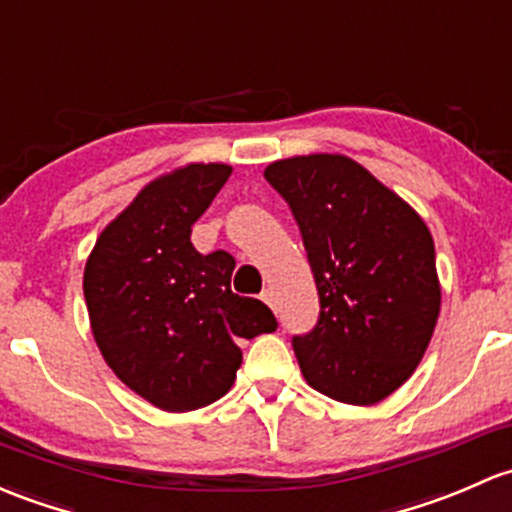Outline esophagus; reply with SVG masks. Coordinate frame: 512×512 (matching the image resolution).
<instances>
[{
  "mask_svg": "<svg viewBox=\"0 0 512 512\" xmlns=\"http://www.w3.org/2000/svg\"><path fill=\"white\" fill-rule=\"evenodd\" d=\"M260 297H262V301H265L267 306H272V309L277 311V301H274V292H272V289H265V292H262Z\"/></svg>",
  "mask_w": 512,
  "mask_h": 512,
  "instance_id": "1",
  "label": "esophagus"
}]
</instances>
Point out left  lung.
<instances>
[{
    "instance_id": "obj_1",
    "label": "left lung",
    "mask_w": 512,
    "mask_h": 512,
    "mask_svg": "<svg viewBox=\"0 0 512 512\" xmlns=\"http://www.w3.org/2000/svg\"><path fill=\"white\" fill-rule=\"evenodd\" d=\"M265 179L292 208L319 289V321L292 338L306 383L348 405L385 400L414 373L439 319L432 233L343 154L279 159Z\"/></svg>"
}]
</instances>
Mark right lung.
<instances>
[{"instance_id": "1", "label": "right lung", "mask_w": 512, "mask_h": 512, "mask_svg": "<svg viewBox=\"0 0 512 512\" xmlns=\"http://www.w3.org/2000/svg\"><path fill=\"white\" fill-rule=\"evenodd\" d=\"M230 174L228 164H186L154 179L102 230L85 262V304L102 358L166 412L220 400L242 363L238 338L277 328L260 299L230 289L233 255H201L191 242V225Z\"/></svg>"}]
</instances>
